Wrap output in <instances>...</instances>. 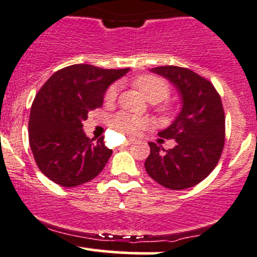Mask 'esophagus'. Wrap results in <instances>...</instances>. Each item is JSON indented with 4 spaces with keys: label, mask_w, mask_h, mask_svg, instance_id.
I'll return each mask as SVG.
<instances>
[{
    "label": "esophagus",
    "mask_w": 257,
    "mask_h": 257,
    "mask_svg": "<svg viewBox=\"0 0 257 257\" xmlns=\"http://www.w3.org/2000/svg\"><path fill=\"white\" fill-rule=\"evenodd\" d=\"M133 143H134V140H128V141H125V143H123L122 146H129Z\"/></svg>",
    "instance_id": "1"
}]
</instances>
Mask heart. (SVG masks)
<instances>
[{
  "label": "heart",
  "instance_id": "1",
  "mask_svg": "<svg viewBox=\"0 0 257 257\" xmlns=\"http://www.w3.org/2000/svg\"><path fill=\"white\" fill-rule=\"evenodd\" d=\"M133 84L143 93V95L151 102H159L170 94V85L163 77L151 73L138 76L133 81ZM118 85L111 84L105 93V102L112 104L117 99ZM110 125L114 131L126 137H134L143 128H145L146 120L141 117L131 114L118 113L110 119Z\"/></svg>",
  "mask_w": 257,
  "mask_h": 257
}]
</instances>
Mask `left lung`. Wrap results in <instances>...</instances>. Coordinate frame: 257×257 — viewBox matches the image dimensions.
<instances>
[{"instance_id":"obj_1","label":"left lung","mask_w":257,"mask_h":257,"mask_svg":"<svg viewBox=\"0 0 257 257\" xmlns=\"http://www.w3.org/2000/svg\"><path fill=\"white\" fill-rule=\"evenodd\" d=\"M151 71L169 79L182 98V110L166 131L163 139L176 146L164 150L149 143L145 169L159 185L185 190L203 181L219 163L225 145V112L220 94L210 81L186 67L158 66Z\"/></svg>"}]
</instances>
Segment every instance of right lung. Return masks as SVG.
Listing matches in <instances>:
<instances>
[{
    "label": "right lung",
    "instance_id": "right-lung-1",
    "mask_svg": "<svg viewBox=\"0 0 257 257\" xmlns=\"http://www.w3.org/2000/svg\"><path fill=\"white\" fill-rule=\"evenodd\" d=\"M129 67L100 69L89 64L64 67L38 90L29 119V143L38 169L64 187L90 181L104 169L112 150L82 129L88 113L104 102L105 90Z\"/></svg>",
    "mask_w": 257,
    "mask_h": 257
}]
</instances>
